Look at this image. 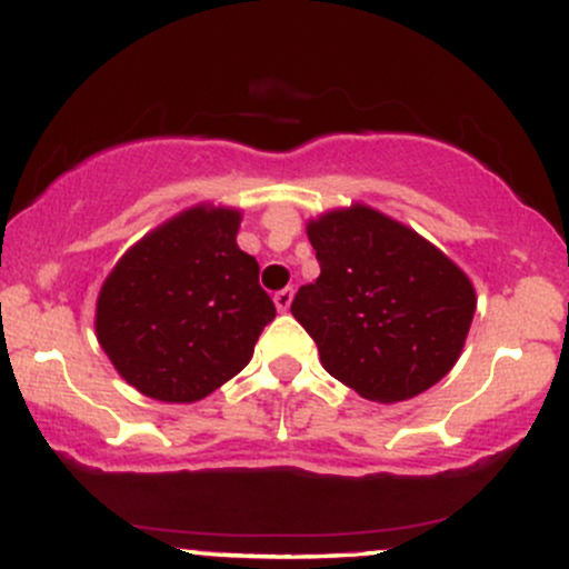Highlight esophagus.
Wrapping results in <instances>:
<instances>
[{"instance_id": "34e87169", "label": "esophagus", "mask_w": 569, "mask_h": 569, "mask_svg": "<svg viewBox=\"0 0 569 569\" xmlns=\"http://www.w3.org/2000/svg\"><path fill=\"white\" fill-rule=\"evenodd\" d=\"M276 307H278V312H286L291 307V299H293V289H283V291H278L276 297Z\"/></svg>"}]
</instances>
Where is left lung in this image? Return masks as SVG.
Returning a JSON list of instances; mask_svg holds the SVG:
<instances>
[{"instance_id": "left-lung-1", "label": "left lung", "mask_w": 569, "mask_h": 569, "mask_svg": "<svg viewBox=\"0 0 569 569\" xmlns=\"http://www.w3.org/2000/svg\"><path fill=\"white\" fill-rule=\"evenodd\" d=\"M321 276L291 312L316 339L323 369L377 403L426 393L466 348L471 278L441 248L367 202L307 221Z\"/></svg>"}]
</instances>
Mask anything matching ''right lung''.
I'll list each match as a JSON object with an SVG mask.
<instances>
[{
    "label": "right lung",
    "mask_w": 569,
    "mask_h": 569,
    "mask_svg": "<svg viewBox=\"0 0 569 569\" xmlns=\"http://www.w3.org/2000/svg\"><path fill=\"white\" fill-rule=\"evenodd\" d=\"M240 208L189 206L136 240L101 283L98 345L139 393L194 403L251 361L276 305L240 251Z\"/></svg>",
    "instance_id": "add662e5"
}]
</instances>
